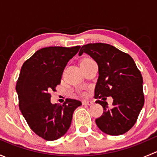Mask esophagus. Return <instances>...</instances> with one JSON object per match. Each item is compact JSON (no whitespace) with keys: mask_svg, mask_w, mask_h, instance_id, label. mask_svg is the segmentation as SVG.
Segmentation results:
<instances>
[{"mask_svg":"<svg viewBox=\"0 0 157 157\" xmlns=\"http://www.w3.org/2000/svg\"><path fill=\"white\" fill-rule=\"evenodd\" d=\"M93 102H92V101H87V100H86V101H83V105H93Z\"/></svg>","mask_w":157,"mask_h":157,"instance_id":"obj_1","label":"esophagus"}]
</instances>
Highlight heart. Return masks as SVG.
<instances>
[{
    "instance_id": "obj_1",
    "label": "heart",
    "mask_w": 157,
    "mask_h": 157,
    "mask_svg": "<svg viewBox=\"0 0 157 157\" xmlns=\"http://www.w3.org/2000/svg\"><path fill=\"white\" fill-rule=\"evenodd\" d=\"M90 60H91V59H90V58H83V59H82L81 62H83V61H90Z\"/></svg>"
}]
</instances>
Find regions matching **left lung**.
I'll list each match as a JSON object with an SVG mask.
<instances>
[{
    "label": "left lung",
    "instance_id": "8db88e82",
    "mask_svg": "<svg viewBox=\"0 0 157 157\" xmlns=\"http://www.w3.org/2000/svg\"><path fill=\"white\" fill-rule=\"evenodd\" d=\"M90 55L98 64L99 78L95 98L113 99L112 109L108 103L96 101L103 108V114L96 118L98 128L109 135H120L135 124L144 104L143 77L128 54L105 43H90L82 46L79 56Z\"/></svg>",
    "mask_w": 157,
    "mask_h": 157
}]
</instances>
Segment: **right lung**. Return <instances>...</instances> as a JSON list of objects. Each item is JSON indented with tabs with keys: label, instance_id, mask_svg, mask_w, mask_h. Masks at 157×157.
Returning a JSON list of instances; mask_svg holds the SVG:
<instances>
[{
	"label": "right lung",
	"instance_id": "right-lung-1",
	"mask_svg": "<svg viewBox=\"0 0 157 157\" xmlns=\"http://www.w3.org/2000/svg\"><path fill=\"white\" fill-rule=\"evenodd\" d=\"M80 48H41L23 63L20 70L16 85L19 107L29 128L46 140L64 135L74 110L82 105L80 101L72 99H67L63 105L52 104L49 93L60 84L64 67Z\"/></svg>",
	"mask_w": 157,
	"mask_h": 157
}]
</instances>
